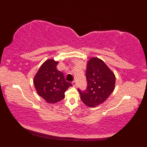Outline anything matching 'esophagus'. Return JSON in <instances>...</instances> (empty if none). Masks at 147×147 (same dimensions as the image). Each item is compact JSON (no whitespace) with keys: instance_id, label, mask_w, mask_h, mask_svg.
Here are the masks:
<instances>
[{"instance_id":"1","label":"esophagus","mask_w":147,"mask_h":147,"mask_svg":"<svg viewBox=\"0 0 147 147\" xmlns=\"http://www.w3.org/2000/svg\"><path fill=\"white\" fill-rule=\"evenodd\" d=\"M72 84H73V86H76V85H77V83H76V82H75V81H74V82H72Z\"/></svg>"}]
</instances>
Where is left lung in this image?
<instances>
[{"instance_id": "obj_1", "label": "left lung", "mask_w": 147, "mask_h": 147, "mask_svg": "<svg viewBox=\"0 0 147 147\" xmlns=\"http://www.w3.org/2000/svg\"><path fill=\"white\" fill-rule=\"evenodd\" d=\"M87 88L78 89L82 102L89 107H95L104 103L114 92L115 76L102 59L93 57L87 61L86 72Z\"/></svg>"}]
</instances>
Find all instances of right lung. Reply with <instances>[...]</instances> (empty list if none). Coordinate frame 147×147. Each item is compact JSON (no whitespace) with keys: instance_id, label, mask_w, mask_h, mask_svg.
<instances>
[{"instance_id":"obj_1","label":"right lung","mask_w":147,"mask_h":147,"mask_svg":"<svg viewBox=\"0 0 147 147\" xmlns=\"http://www.w3.org/2000/svg\"><path fill=\"white\" fill-rule=\"evenodd\" d=\"M59 61L49 59L42 64L33 80L36 92L49 104H55L65 97L64 93L72 84L57 69Z\"/></svg>"}]
</instances>
